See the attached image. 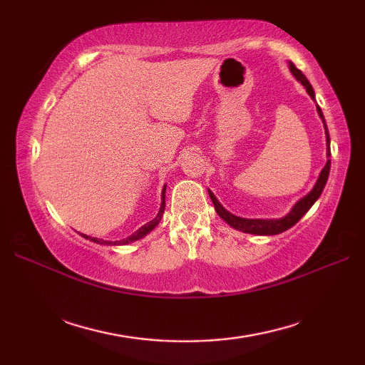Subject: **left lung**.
I'll return each instance as SVG.
<instances>
[{
	"label": "left lung",
	"instance_id": "left-lung-1",
	"mask_svg": "<svg viewBox=\"0 0 365 365\" xmlns=\"http://www.w3.org/2000/svg\"><path fill=\"white\" fill-rule=\"evenodd\" d=\"M289 67H290V72L293 73L294 78H297L302 84V86L306 88L307 94L312 97V100H315V92H314V89L311 86V83H309V80L304 76V73H302L301 71H298V68L294 67L293 63H289ZM317 113H319V115H320L322 120H323V125H324V135H327V145H328L327 155H328V158H329L331 157L329 133H328L327 122H324L323 113H322L319 105H317ZM329 169H331V160H328L327 165H324V168L322 169L319 180H317L312 191L309 192V195H306L302 199H299L298 202L293 205L292 210L287 213L284 218H279V220H246V218H240V216H235V215H232L230 212H227L226 208H224L218 202V199L215 197V195H213L210 190H208V196H210V199H212L216 213H218L221 218L226 221L229 226L234 227V229L246 232V234H254V235H277V234H281V232H285L287 229L293 227L294 224H297L302 218V216H304L309 212V208H311L315 204V200L322 196V191L324 188V185H327V180H328V177H329Z\"/></svg>",
	"mask_w": 365,
	"mask_h": 365
}]
</instances>
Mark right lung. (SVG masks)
Segmentation results:
<instances>
[{
	"instance_id": "1",
	"label": "right lung",
	"mask_w": 365,
	"mask_h": 365,
	"mask_svg": "<svg viewBox=\"0 0 365 365\" xmlns=\"http://www.w3.org/2000/svg\"><path fill=\"white\" fill-rule=\"evenodd\" d=\"M165 199H166V185H165V187H163V191H161V205H160L158 215L155 216V218H153L152 221L144 224L143 227H139V229L135 232V234H131V235L127 237V238H122V240H119V242H106V240H98V238H94V237L84 235V234H80V235L84 237L86 240H91V242H94V243H98V245H110V246H113V245H127V243H131V242H136V240L145 237L147 234H149L150 230H153L155 227H157V224L160 222L163 213H165V207H166V200H165Z\"/></svg>"
}]
</instances>
